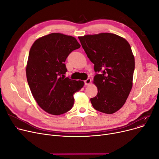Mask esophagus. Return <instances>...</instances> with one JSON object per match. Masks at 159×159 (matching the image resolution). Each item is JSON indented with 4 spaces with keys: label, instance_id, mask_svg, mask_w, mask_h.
<instances>
[{
    "label": "esophagus",
    "instance_id": "1",
    "mask_svg": "<svg viewBox=\"0 0 159 159\" xmlns=\"http://www.w3.org/2000/svg\"><path fill=\"white\" fill-rule=\"evenodd\" d=\"M91 83V79H89V78H88V79H87L86 80H84V84H85V85H89V84Z\"/></svg>",
    "mask_w": 159,
    "mask_h": 159
}]
</instances>
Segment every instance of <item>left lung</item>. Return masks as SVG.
I'll use <instances>...</instances> for the list:
<instances>
[{"label": "left lung", "mask_w": 159, "mask_h": 159, "mask_svg": "<svg viewBox=\"0 0 159 159\" xmlns=\"http://www.w3.org/2000/svg\"><path fill=\"white\" fill-rule=\"evenodd\" d=\"M88 57L94 64L97 95L90 101L94 109L111 114L126 102L132 88L135 58L128 41L113 33L79 37Z\"/></svg>", "instance_id": "8db88e82"}]
</instances>
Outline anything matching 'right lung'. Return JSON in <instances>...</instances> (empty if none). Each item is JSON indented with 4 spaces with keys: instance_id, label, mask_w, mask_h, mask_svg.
I'll list each match as a JSON object with an SVG mask.
<instances>
[{
    "instance_id": "add662e5",
    "label": "right lung",
    "mask_w": 159,
    "mask_h": 159,
    "mask_svg": "<svg viewBox=\"0 0 159 159\" xmlns=\"http://www.w3.org/2000/svg\"><path fill=\"white\" fill-rule=\"evenodd\" d=\"M80 45L77 39L53 33L39 38L32 45L26 66V77L39 106L52 115L70 111L73 93L84 86L83 81L65 77L67 57Z\"/></svg>"
}]
</instances>
